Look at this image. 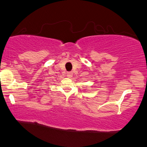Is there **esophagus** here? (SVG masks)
Here are the masks:
<instances>
[{"label":"esophagus","mask_w":147,"mask_h":147,"mask_svg":"<svg viewBox=\"0 0 147 147\" xmlns=\"http://www.w3.org/2000/svg\"><path fill=\"white\" fill-rule=\"evenodd\" d=\"M72 76H73V72L72 71H68V73H67V77H68V78H70Z\"/></svg>","instance_id":"obj_1"}]
</instances>
